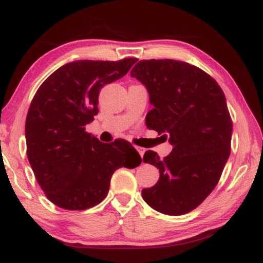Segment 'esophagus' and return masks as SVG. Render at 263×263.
I'll return each mask as SVG.
<instances>
[{"label":"esophagus","instance_id":"esophagus-1","mask_svg":"<svg viewBox=\"0 0 263 263\" xmlns=\"http://www.w3.org/2000/svg\"><path fill=\"white\" fill-rule=\"evenodd\" d=\"M136 149H137V152L140 154V156L142 157L143 156V154H144V148H142V147H138V146H136Z\"/></svg>","mask_w":263,"mask_h":263}]
</instances>
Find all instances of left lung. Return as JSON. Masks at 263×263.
<instances>
[{"mask_svg": "<svg viewBox=\"0 0 263 263\" xmlns=\"http://www.w3.org/2000/svg\"><path fill=\"white\" fill-rule=\"evenodd\" d=\"M131 77L146 86L154 106L147 126L173 146L164 159L153 150L144 153V163L160 175L142 190V198L161 214H187L212 192L230 157L233 123L224 91L214 78L182 61L142 60Z\"/></svg>", "mask_w": 263, "mask_h": 263, "instance_id": "1", "label": "left lung"}]
</instances>
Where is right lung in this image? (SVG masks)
<instances>
[{
    "label": "right lung",
    "mask_w": 263,
    "mask_h": 263,
    "mask_svg": "<svg viewBox=\"0 0 263 263\" xmlns=\"http://www.w3.org/2000/svg\"><path fill=\"white\" fill-rule=\"evenodd\" d=\"M137 61H74L53 72L33 96L25 126L28 160L47 199L60 208L100 203L116 170L141 164L130 142L103 143L86 132L98 114L100 89L124 77Z\"/></svg>",
    "instance_id": "obj_1"
}]
</instances>
